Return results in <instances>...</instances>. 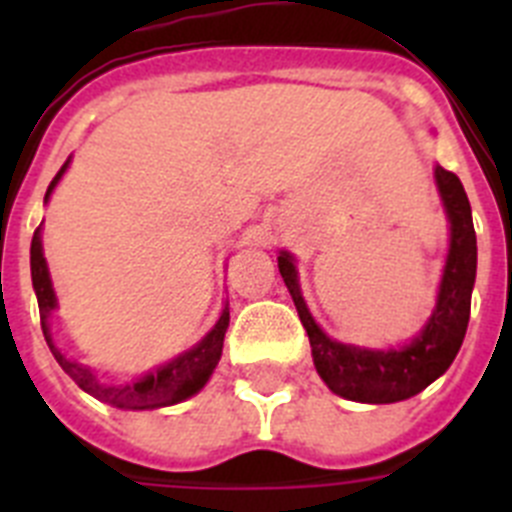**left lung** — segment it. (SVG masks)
<instances>
[{"label":"left lung","instance_id":"obj_1","mask_svg":"<svg viewBox=\"0 0 512 512\" xmlns=\"http://www.w3.org/2000/svg\"><path fill=\"white\" fill-rule=\"evenodd\" d=\"M449 220V253L436 292V307L418 336L397 348H366L330 338L315 318L300 289L297 261L289 251H279V274L287 284L312 346V361L320 379L343 400L366 405H390L418 395L436 382L459 354L469 325L472 289L477 279V235L472 207L459 176L443 166L433 169Z\"/></svg>","mask_w":512,"mask_h":512}]
</instances>
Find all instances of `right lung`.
<instances>
[{
    "instance_id": "add662e5",
    "label": "right lung",
    "mask_w": 512,
    "mask_h": 512,
    "mask_svg": "<svg viewBox=\"0 0 512 512\" xmlns=\"http://www.w3.org/2000/svg\"><path fill=\"white\" fill-rule=\"evenodd\" d=\"M71 164L69 161L61 166L56 176H53L51 187L45 192V205L51 200L53 189L61 182V176L66 174ZM30 274H33V289L35 297H38L40 307V325H43V336L51 354L56 356V361L61 364V369L79 384L81 390L89 392L92 397H97L99 402H107L112 408L120 410H156V408H169V405H176V402H184L189 397H194L197 392L210 382L212 372H215L217 361L223 356V341H225V330H228L230 323V310L228 302H225L223 312L217 323L212 325L205 333L202 341L194 343L189 351L174 356L171 361L161 366H153L151 372L140 374V377L130 379L125 384H107L97 377L92 366L79 364V361L69 359L58 348L56 338H53L51 330V318L53 312L58 310V297L56 289H53L51 282V271H48V261L43 256V225L35 230L33 243H30Z\"/></svg>"
}]
</instances>
